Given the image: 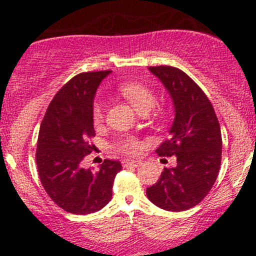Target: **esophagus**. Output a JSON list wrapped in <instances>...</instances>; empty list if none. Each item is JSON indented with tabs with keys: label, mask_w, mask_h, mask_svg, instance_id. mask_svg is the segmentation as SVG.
I'll list each match as a JSON object with an SVG mask.
<instances>
[{
	"label": "esophagus",
	"mask_w": 256,
	"mask_h": 256,
	"mask_svg": "<svg viewBox=\"0 0 256 256\" xmlns=\"http://www.w3.org/2000/svg\"><path fill=\"white\" fill-rule=\"evenodd\" d=\"M142 165V161L132 160V158H124L122 160V166L124 167H138Z\"/></svg>",
	"instance_id": "esophagus-1"
}]
</instances>
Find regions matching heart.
<instances>
[{
  "instance_id": "1",
  "label": "heart",
  "mask_w": 256,
  "mask_h": 256,
  "mask_svg": "<svg viewBox=\"0 0 256 256\" xmlns=\"http://www.w3.org/2000/svg\"><path fill=\"white\" fill-rule=\"evenodd\" d=\"M120 92L140 112L150 110L154 104V95L149 88L140 83H125L120 86ZM104 116V106L102 101H96L92 106V119L95 124H100ZM118 148L126 154H136L142 148V143L134 136H126L120 140Z\"/></svg>"
}]
</instances>
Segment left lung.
Instances as JSON below:
<instances>
[{"mask_svg":"<svg viewBox=\"0 0 256 256\" xmlns=\"http://www.w3.org/2000/svg\"><path fill=\"white\" fill-rule=\"evenodd\" d=\"M172 100L174 119L170 138L156 149L160 156H176V167L164 168L146 189V198L161 210L180 212L206 198L218 177L222 132L213 106L186 73L171 66L149 67Z\"/></svg>","mask_w":256,"mask_h":256,"instance_id":"8db88e82","label":"left lung"}]
</instances>
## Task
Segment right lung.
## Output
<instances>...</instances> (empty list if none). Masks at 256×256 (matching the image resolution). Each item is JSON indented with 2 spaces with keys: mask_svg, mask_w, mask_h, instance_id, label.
I'll return each instance as SVG.
<instances>
[{
  "mask_svg": "<svg viewBox=\"0 0 256 256\" xmlns=\"http://www.w3.org/2000/svg\"><path fill=\"white\" fill-rule=\"evenodd\" d=\"M112 71L85 72L58 91L40 128L36 162L40 182L52 201L66 212L90 214L112 198L119 161L106 160L98 171L84 168L82 161L94 146L92 106L101 82Z\"/></svg>",
  "mask_w": 256,
  "mask_h": 256,
  "instance_id": "obj_1",
  "label": "right lung"
}]
</instances>
